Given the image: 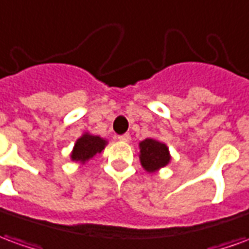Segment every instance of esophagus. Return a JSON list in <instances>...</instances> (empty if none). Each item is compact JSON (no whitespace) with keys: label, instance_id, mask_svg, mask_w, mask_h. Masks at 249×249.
<instances>
[{"label":"esophagus","instance_id":"obj_1","mask_svg":"<svg viewBox=\"0 0 249 249\" xmlns=\"http://www.w3.org/2000/svg\"><path fill=\"white\" fill-rule=\"evenodd\" d=\"M118 140L122 142H128L130 140H131V137H130V134H123V135H119V137H118Z\"/></svg>","mask_w":249,"mask_h":249}]
</instances>
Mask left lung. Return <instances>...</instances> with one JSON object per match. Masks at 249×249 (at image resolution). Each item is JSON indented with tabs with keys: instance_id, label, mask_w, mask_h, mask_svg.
<instances>
[{
	"instance_id": "1",
	"label": "left lung",
	"mask_w": 249,
	"mask_h": 249,
	"mask_svg": "<svg viewBox=\"0 0 249 249\" xmlns=\"http://www.w3.org/2000/svg\"><path fill=\"white\" fill-rule=\"evenodd\" d=\"M140 160L143 169L153 174L160 168L168 165L171 161V154L165 143L153 138H146L140 142Z\"/></svg>"
}]
</instances>
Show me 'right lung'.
Masks as SVG:
<instances>
[{
	"label": "right lung",
	"mask_w": 249,
	"mask_h": 249,
	"mask_svg": "<svg viewBox=\"0 0 249 249\" xmlns=\"http://www.w3.org/2000/svg\"><path fill=\"white\" fill-rule=\"evenodd\" d=\"M106 145L107 141L103 140L102 137L85 133L75 141L70 157L73 161H80L81 164H85L87 161L93 159L97 153H102Z\"/></svg>",
	"instance_id": "right-lung-1"
}]
</instances>
